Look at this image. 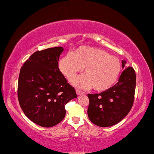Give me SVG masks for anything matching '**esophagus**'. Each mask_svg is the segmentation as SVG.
<instances>
[{
  "label": "esophagus",
  "mask_w": 154,
  "mask_h": 154,
  "mask_svg": "<svg viewBox=\"0 0 154 154\" xmlns=\"http://www.w3.org/2000/svg\"><path fill=\"white\" fill-rule=\"evenodd\" d=\"M76 91V94H77L78 95H80L85 94L84 92H82V91H80V90L76 89V91Z\"/></svg>",
  "instance_id": "esophagus-1"
}]
</instances>
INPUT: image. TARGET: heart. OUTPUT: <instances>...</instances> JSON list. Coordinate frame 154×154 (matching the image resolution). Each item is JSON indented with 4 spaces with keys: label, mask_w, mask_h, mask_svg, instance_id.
Returning a JSON list of instances; mask_svg holds the SVG:
<instances>
[{
    "label": "heart",
    "mask_w": 154,
    "mask_h": 154,
    "mask_svg": "<svg viewBox=\"0 0 154 154\" xmlns=\"http://www.w3.org/2000/svg\"><path fill=\"white\" fill-rule=\"evenodd\" d=\"M85 67V74L72 80L74 86L81 89L93 87L96 91L111 88L119 76L122 65L119 59L102 49L81 46L59 61L60 71L68 80H72Z\"/></svg>",
    "instance_id": "b5f03b06"
}]
</instances>
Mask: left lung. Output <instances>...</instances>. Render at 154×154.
<instances>
[{
    "label": "left lung",
    "instance_id": "1",
    "mask_svg": "<svg viewBox=\"0 0 154 154\" xmlns=\"http://www.w3.org/2000/svg\"><path fill=\"white\" fill-rule=\"evenodd\" d=\"M122 60L123 72L118 82L100 94H88L87 114L91 122L100 127H110L120 122L132 108L136 88V74Z\"/></svg>",
    "mask_w": 154,
    "mask_h": 154
}]
</instances>
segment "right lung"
<instances>
[{"label": "right lung", "mask_w": 154, "mask_h": 154, "mask_svg": "<svg viewBox=\"0 0 154 154\" xmlns=\"http://www.w3.org/2000/svg\"><path fill=\"white\" fill-rule=\"evenodd\" d=\"M63 47L32 54L20 69L17 96L25 115L42 127L56 125L64 119L65 104L77 97L59 68Z\"/></svg>", "instance_id": "1"}]
</instances>
